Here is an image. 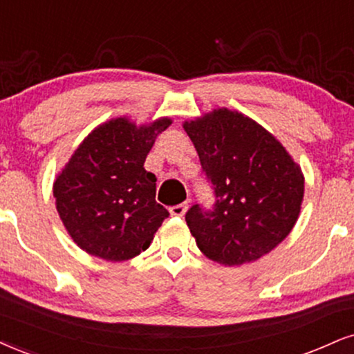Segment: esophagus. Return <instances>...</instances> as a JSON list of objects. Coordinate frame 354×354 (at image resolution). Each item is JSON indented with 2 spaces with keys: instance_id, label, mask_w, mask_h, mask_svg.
<instances>
[{
  "instance_id": "1",
  "label": "esophagus",
  "mask_w": 354,
  "mask_h": 354,
  "mask_svg": "<svg viewBox=\"0 0 354 354\" xmlns=\"http://www.w3.org/2000/svg\"><path fill=\"white\" fill-rule=\"evenodd\" d=\"M187 212V203H178L170 207V215L174 216H184V213Z\"/></svg>"
}]
</instances>
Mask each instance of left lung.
Returning <instances> with one entry per match:
<instances>
[{
    "label": "left lung",
    "instance_id": "obj_1",
    "mask_svg": "<svg viewBox=\"0 0 354 354\" xmlns=\"http://www.w3.org/2000/svg\"><path fill=\"white\" fill-rule=\"evenodd\" d=\"M184 129L215 197L212 208L195 203L185 213L200 251L225 266L268 254L297 221L302 170L272 134L238 111L220 108Z\"/></svg>",
    "mask_w": 354,
    "mask_h": 354
}]
</instances>
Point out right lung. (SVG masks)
<instances>
[{
  "instance_id": "1",
  "label": "right lung",
  "mask_w": 354,
  "mask_h": 354,
  "mask_svg": "<svg viewBox=\"0 0 354 354\" xmlns=\"http://www.w3.org/2000/svg\"><path fill=\"white\" fill-rule=\"evenodd\" d=\"M169 118L151 126L118 118L93 129L54 182L55 207L82 250L106 261H126L149 248L169 216L156 202V176L144 169Z\"/></svg>"
}]
</instances>
